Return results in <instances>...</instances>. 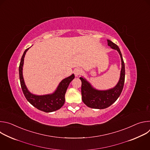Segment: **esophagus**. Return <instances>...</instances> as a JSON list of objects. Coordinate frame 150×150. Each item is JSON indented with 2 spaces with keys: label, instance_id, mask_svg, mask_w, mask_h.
<instances>
[{
  "label": "esophagus",
  "instance_id": "34e87169",
  "mask_svg": "<svg viewBox=\"0 0 150 150\" xmlns=\"http://www.w3.org/2000/svg\"><path fill=\"white\" fill-rule=\"evenodd\" d=\"M74 74H75V76H76V77H77V76H79V75L81 74V69H80V68H75V69H74Z\"/></svg>",
  "mask_w": 150,
  "mask_h": 150
}]
</instances>
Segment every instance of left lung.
Segmentation results:
<instances>
[{
  "mask_svg": "<svg viewBox=\"0 0 150 150\" xmlns=\"http://www.w3.org/2000/svg\"><path fill=\"white\" fill-rule=\"evenodd\" d=\"M108 46L112 49L118 52L120 59L122 68L120 78L115 86L106 90H100L94 88L91 84L83 77H80L81 81V94L83 103L90 108L97 109H104L110 106L120 96L124 85L125 70V63L119 47L112 41L108 40Z\"/></svg>",
  "mask_w": 150,
  "mask_h": 150,
  "instance_id": "1",
  "label": "left lung"
}]
</instances>
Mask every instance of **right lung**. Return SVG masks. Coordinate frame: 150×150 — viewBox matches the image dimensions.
<instances>
[{
	"label": "right lung",
	"mask_w": 150,
	"mask_h": 150,
	"mask_svg": "<svg viewBox=\"0 0 150 150\" xmlns=\"http://www.w3.org/2000/svg\"><path fill=\"white\" fill-rule=\"evenodd\" d=\"M30 47L27 49L24 52L19 67V74L21 88L28 101L37 109L46 113L56 111L60 109L65 103V95L66 91L70 82L74 79L75 75L74 74H72L71 76L62 80L56 90L52 94L35 95L31 93L28 90L25 83L23 73L25 55Z\"/></svg>",
	"instance_id": "1"
}]
</instances>
